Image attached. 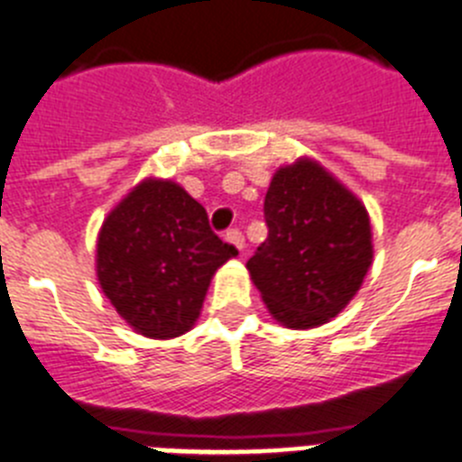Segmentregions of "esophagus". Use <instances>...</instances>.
<instances>
[{"mask_svg": "<svg viewBox=\"0 0 462 462\" xmlns=\"http://www.w3.org/2000/svg\"><path fill=\"white\" fill-rule=\"evenodd\" d=\"M224 240H226V243L234 245L236 250L243 252V247H245V238H243V234H240L238 228H228L226 234H224Z\"/></svg>", "mask_w": 462, "mask_h": 462, "instance_id": "esophagus-1", "label": "esophagus"}]
</instances>
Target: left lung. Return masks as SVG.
Here are the masks:
<instances>
[{"mask_svg": "<svg viewBox=\"0 0 462 462\" xmlns=\"http://www.w3.org/2000/svg\"><path fill=\"white\" fill-rule=\"evenodd\" d=\"M268 238L247 261L271 314L287 328L330 321L373 263L368 210L312 159L273 175L263 201Z\"/></svg>", "mask_w": 462, "mask_h": 462, "instance_id": "1", "label": "left lung"}]
</instances>
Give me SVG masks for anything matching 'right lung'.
I'll list each match as a JSON object with an SVG mask.
<instances>
[{
  "label": "right lung",
  "instance_id": "obj_1",
  "mask_svg": "<svg viewBox=\"0 0 462 462\" xmlns=\"http://www.w3.org/2000/svg\"><path fill=\"white\" fill-rule=\"evenodd\" d=\"M236 254L212 234L201 203L175 182L148 178L101 224L97 277L136 333L169 340L194 326L212 275Z\"/></svg>",
  "mask_w": 462,
  "mask_h": 462
}]
</instances>
